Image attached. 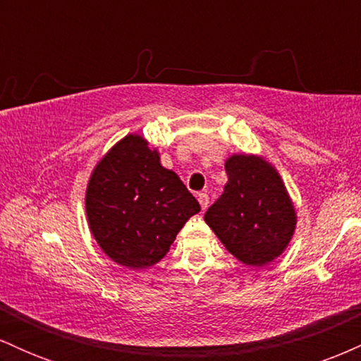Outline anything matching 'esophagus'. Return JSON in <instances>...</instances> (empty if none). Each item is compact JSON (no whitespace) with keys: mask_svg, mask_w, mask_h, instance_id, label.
Returning <instances> with one entry per match:
<instances>
[{"mask_svg":"<svg viewBox=\"0 0 361 361\" xmlns=\"http://www.w3.org/2000/svg\"><path fill=\"white\" fill-rule=\"evenodd\" d=\"M209 195L207 193H198V204H200V207L202 209H207V207H209Z\"/></svg>","mask_w":361,"mask_h":361,"instance_id":"1","label":"esophagus"}]
</instances>
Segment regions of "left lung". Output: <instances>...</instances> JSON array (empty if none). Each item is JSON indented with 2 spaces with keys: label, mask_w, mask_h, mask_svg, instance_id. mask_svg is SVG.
Listing matches in <instances>:
<instances>
[{
  "label": "left lung",
  "mask_w": 361,
  "mask_h": 361,
  "mask_svg": "<svg viewBox=\"0 0 361 361\" xmlns=\"http://www.w3.org/2000/svg\"><path fill=\"white\" fill-rule=\"evenodd\" d=\"M224 193L205 212V222L241 263L264 267L279 258L295 231L292 198L275 168L255 154L226 161Z\"/></svg>",
  "instance_id": "1"
}]
</instances>
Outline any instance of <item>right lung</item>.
Here are the masks:
<instances>
[{"label":"right lung","mask_w":361,"mask_h":361,"mask_svg":"<svg viewBox=\"0 0 361 361\" xmlns=\"http://www.w3.org/2000/svg\"><path fill=\"white\" fill-rule=\"evenodd\" d=\"M90 231L109 258L132 270L164 258L200 205L157 149L128 134L98 161L86 188Z\"/></svg>","instance_id":"obj_1"}]
</instances>
